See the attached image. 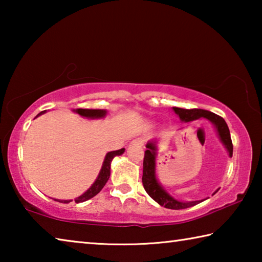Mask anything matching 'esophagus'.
Masks as SVG:
<instances>
[{"label": "esophagus", "instance_id": "obj_1", "mask_svg": "<svg viewBox=\"0 0 262 262\" xmlns=\"http://www.w3.org/2000/svg\"><path fill=\"white\" fill-rule=\"evenodd\" d=\"M132 143L134 145H140V147H142V145L144 144V140L142 139V137H137V139L132 141Z\"/></svg>", "mask_w": 262, "mask_h": 262}]
</instances>
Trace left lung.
Listing matches in <instances>:
<instances>
[{"label": "left lung", "instance_id": "obj_1", "mask_svg": "<svg viewBox=\"0 0 262 262\" xmlns=\"http://www.w3.org/2000/svg\"><path fill=\"white\" fill-rule=\"evenodd\" d=\"M174 112L179 115V118L185 122H189L200 118H206L208 120H210L214 123L217 133H219L221 141L223 142V144L227 148L229 156L232 157L233 151V145L231 141V136H230V130L227 125V122L224 121V119L217 115L215 113L210 112V111L200 110V108H180V107H173ZM155 167H156V145L152 142H149L147 144V150L144 151V158H143V176H142V184L145 192L149 194V196L154 199L155 201L159 205L168 208V209H185V208L193 207L198 205L201 201H192V202H181L176 200L168 195L165 190L163 189L161 185L158 184L156 179V174H155ZM217 192V190H216ZM215 192V193H216Z\"/></svg>", "mask_w": 262, "mask_h": 262}]
</instances>
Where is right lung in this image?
<instances>
[{"label":"right lung","instance_id":"obj_1","mask_svg":"<svg viewBox=\"0 0 262 262\" xmlns=\"http://www.w3.org/2000/svg\"><path fill=\"white\" fill-rule=\"evenodd\" d=\"M46 111H42V112L39 113L37 117L39 115H41L45 113ZM76 112L82 115V117H86V118H103L105 117L106 114V111L105 110H85V108H77ZM35 117V118H37ZM125 151V149H119V150H115V151H111L107 155H106V157L104 159V163H103V166H101V170L99 172V176L98 178L96 179V181L94 183V185L91 186L90 188H89L85 193L82 194L81 196H78L77 199H75V202L79 203V202H84L89 200V199L94 198L95 195L98 194L103 187L105 186V184L107 183V180L110 178V174H111V162H112V159L115 156H120V155L123 154ZM57 201V200H55ZM72 200H59V202L61 203H69Z\"/></svg>","mask_w":262,"mask_h":262}]
</instances>
